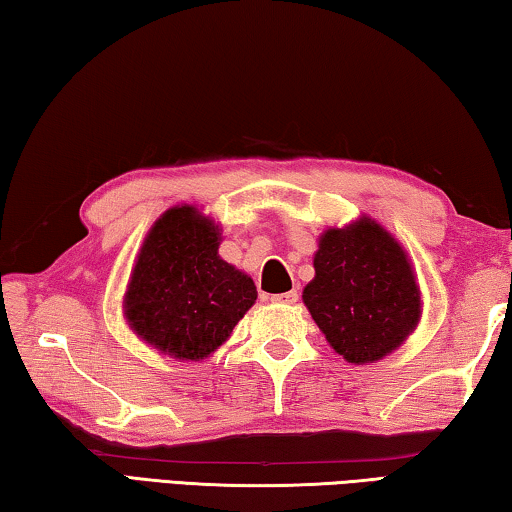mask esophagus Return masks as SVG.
Instances as JSON below:
<instances>
[{"instance_id":"esophagus-1","label":"esophagus","mask_w":512,"mask_h":512,"mask_svg":"<svg viewBox=\"0 0 512 512\" xmlns=\"http://www.w3.org/2000/svg\"><path fill=\"white\" fill-rule=\"evenodd\" d=\"M300 293L296 289H291L287 293H277V296H271L273 302H284V305H296Z\"/></svg>"}]
</instances>
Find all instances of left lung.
Instances as JSON below:
<instances>
[{
    "label": "left lung",
    "instance_id": "8db88e82",
    "mask_svg": "<svg viewBox=\"0 0 512 512\" xmlns=\"http://www.w3.org/2000/svg\"><path fill=\"white\" fill-rule=\"evenodd\" d=\"M314 268L302 300L345 361L386 357L418 325L420 289L409 257L379 223L361 219L350 228L327 230Z\"/></svg>",
    "mask_w": 512,
    "mask_h": 512
}]
</instances>
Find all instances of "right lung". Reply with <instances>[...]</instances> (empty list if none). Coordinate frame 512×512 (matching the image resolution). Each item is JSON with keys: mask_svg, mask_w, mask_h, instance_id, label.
<instances>
[{"mask_svg": "<svg viewBox=\"0 0 512 512\" xmlns=\"http://www.w3.org/2000/svg\"><path fill=\"white\" fill-rule=\"evenodd\" d=\"M216 250L219 228L189 205L164 212L144 239L126 318L137 336L173 359L212 354L257 300L255 282Z\"/></svg>", "mask_w": 512, "mask_h": 512, "instance_id": "right-lung-1", "label": "right lung"}]
</instances>
